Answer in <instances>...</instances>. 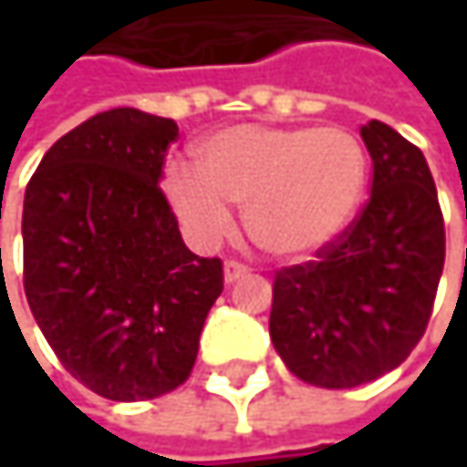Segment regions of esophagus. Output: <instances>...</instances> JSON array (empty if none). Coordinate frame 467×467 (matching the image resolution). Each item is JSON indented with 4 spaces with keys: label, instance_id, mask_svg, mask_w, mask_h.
Listing matches in <instances>:
<instances>
[{
    "label": "esophagus",
    "instance_id": "34e87169",
    "mask_svg": "<svg viewBox=\"0 0 467 467\" xmlns=\"http://www.w3.org/2000/svg\"><path fill=\"white\" fill-rule=\"evenodd\" d=\"M248 273H251V267L243 265V262H237V259H227V262H224V281H227V284H234V281L245 278Z\"/></svg>",
    "mask_w": 467,
    "mask_h": 467
}]
</instances>
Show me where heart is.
Segmentation results:
<instances>
[{
	"label": "heart",
	"mask_w": 467,
	"mask_h": 467,
	"mask_svg": "<svg viewBox=\"0 0 467 467\" xmlns=\"http://www.w3.org/2000/svg\"><path fill=\"white\" fill-rule=\"evenodd\" d=\"M197 172L170 167L164 189L200 240L230 230L227 205H245L251 240L275 259H303L343 233L368 186L362 140L340 127L224 130L197 148Z\"/></svg>",
	"instance_id": "obj_1"
}]
</instances>
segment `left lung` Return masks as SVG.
Instances as JSON below:
<instances>
[{"label": "left lung", "mask_w": 467, "mask_h": 467, "mask_svg": "<svg viewBox=\"0 0 467 467\" xmlns=\"http://www.w3.org/2000/svg\"><path fill=\"white\" fill-rule=\"evenodd\" d=\"M370 200L317 259L273 278L270 337L306 384L351 389L395 370L421 340L446 233L421 150L381 121L359 130Z\"/></svg>", "instance_id": "obj_1"}]
</instances>
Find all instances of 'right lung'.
I'll list each match as a JSON object with an SVG mask.
<instances>
[{"instance_id":"right-lung-1","label":"right lung","mask_w":467,"mask_h":467,"mask_svg":"<svg viewBox=\"0 0 467 467\" xmlns=\"http://www.w3.org/2000/svg\"><path fill=\"white\" fill-rule=\"evenodd\" d=\"M172 119L116 108L50 145L24 197V292L58 362L135 403L178 389L224 289L159 189Z\"/></svg>"}]
</instances>
